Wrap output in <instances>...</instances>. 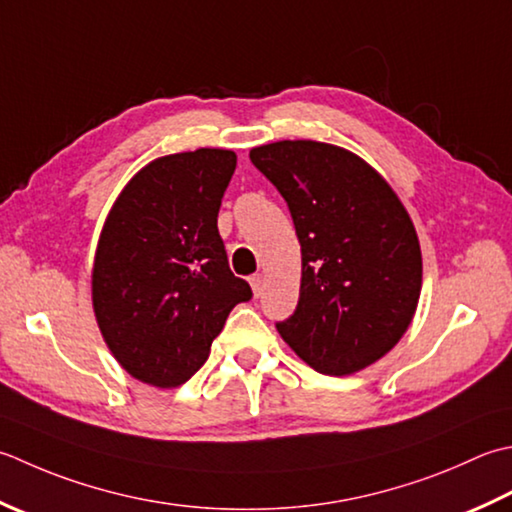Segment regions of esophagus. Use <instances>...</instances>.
<instances>
[{
  "label": "esophagus",
  "instance_id": "obj_1",
  "mask_svg": "<svg viewBox=\"0 0 512 512\" xmlns=\"http://www.w3.org/2000/svg\"><path fill=\"white\" fill-rule=\"evenodd\" d=\"M264 286H266V277L262 273H257V275L250 277V288H253V295L255 297H262Z\"/></svg>",
  "mask_w": 512,
  "mask_h": 512
}]
</instances>
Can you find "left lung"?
Returning a JSON list of instances; mask_svg holds the SVG:
<instances>
[{"instance_id":"left-lung-1","label":"left lung","mask_w":512,"mask_h":512,"mask_svg":"<svg viewBox=\"0 0 512 512\" xmlns=\"http://www.w3.org/2000/svg\"><path fill=\"white\" fill-rule=\"evenodd\" d=\"M286 199L302 244L284 342L322 375H353L408 330L422 290V250L404 204L362 157L313 139L250 150Z\"/></svg>"}]
</instances>
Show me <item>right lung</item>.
Here are the masks:
<instances>
[{
  "instance_id": "add662e5",
  "label": "right lung",
  "mask_w": 512,
  "mask_h": 512,
  "mask_svg": "<svg viewBox=\"0 0 512 512\" xmlns=\"http://www.w3.org/2000/svg\"><path fill=\"white\" fill-rule=\"evenodd\" d=\"M237 155L224 148L159 157L124 186L99 235L93 308L110 353L157 388L188 382L239 302L217 230Z\"/></svg>"
}]
</instances>
